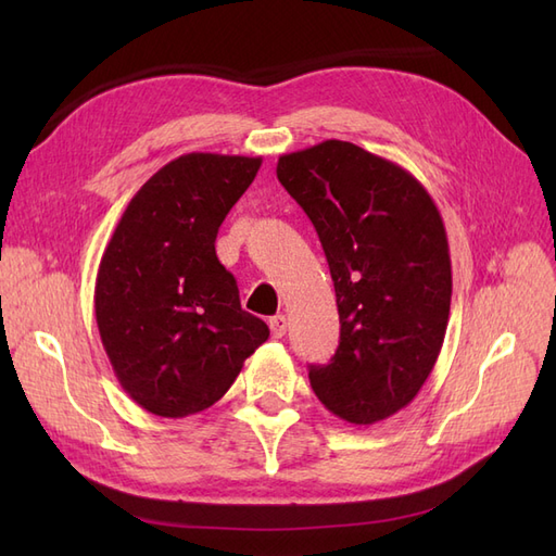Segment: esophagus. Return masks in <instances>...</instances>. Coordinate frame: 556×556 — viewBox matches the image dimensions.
I'll return each instance as SVG.
<instances>
[{
    "instance_id": "esophagus-1",
    "label": "esophagus",
    "mask_w": 556,
    "mask_h": 556,
    "mask_svg": "<svg viewBox=\"0 0 556 556\" xmlns=\"http://www.w3.org/2000/svg\"><path fill=\"white\" fill-rule=\"evenodd\" d=\"M268 327H271L274 339H282V336L288 333V317H285V315H274L271 319H268Z\"/></svg>"
}]
</instances>
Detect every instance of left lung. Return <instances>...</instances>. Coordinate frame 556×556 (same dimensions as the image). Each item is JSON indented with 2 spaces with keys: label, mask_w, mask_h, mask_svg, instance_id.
I'll return each instance as SVG.
<instances>
[{
  "label": "left lung",
  "mask_w": 556,
  "mask_h": 556,
  "mask_svg": "<svg viewBox=\"0 0 556 556\" xmlns=\"http://www.w3.org/2000/svg\"><path fill=\"white\" fill-rule=\"evenodd\" d=\"M329 262L341 341L308 378L350 425L392 417L422 390L441 355L452 264L443 217L403 166L348 141H323L276 166Z\"/></svg>",
  "instance_id": "left-lung-1"
}]
</instances>
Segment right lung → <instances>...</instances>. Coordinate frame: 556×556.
<instances>
[{"mask_svg":"<svg viewBox=\"0 0 556 556\" xmlns=\"http://www.w3.org/2000/svg\"><path fill=\"white\" fill-rule=\"evenodd\" d=\"M262 157L188 153L131 197L99 262L94 315L123 390L148 413L211 408L266 339L215 237Z\"/></svg>","mask_w":556,"mask_h":556,"instance_id":"1","label":"right lung"}]
</instances>
